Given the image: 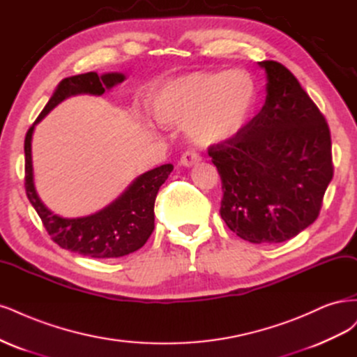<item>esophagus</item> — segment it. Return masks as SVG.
<instances>
[{
  "instance_id": "34e87169",
  "label": "esophagus",
  "mask_w": 357,
  "mask_h": 357,
  "mask_svg": "<svg viewBox=\"0 0 357 357\" xmlns=\"http://www.w3.org/2000/svg\"><path fill=\"white\" fill-rule=\"evenodd\" d=\"M202 160V157L195 153V151H192V149H190V151H185L182 154V157H181V165L182 166H187V167H190V166H194V165H197L199 162Z\"/></svg>"
}]
</instances>
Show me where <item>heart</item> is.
Returning a JSON list of instances; mask_svg holds the SVG:
<instances>
[{
	"instance_id": "b5f03b06",
	"label": "heart",
	"mask_w": 357,
	"mask_h": 357,
	"mask_svg": "<svg viewBox=\"0 0 357 357\" xmlns=\"http://www.w3.org/2000/svg\"><path fill=\"white\" fill-rule=\"evenodd\" d=\"M257 96L254 78L243 70L192 73L158 87L151 99V111L158 123L187 124L194 142L212 145L243 130Z\"/></svg>"
}]
</instances>
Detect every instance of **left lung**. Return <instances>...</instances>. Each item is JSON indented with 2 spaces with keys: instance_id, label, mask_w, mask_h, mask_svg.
I'll return each instance as SVG.
<instances>
[{
  "instance_id": "8db88e82",
  "label": "left lung",
  "mask_w": 357,
  "mask_h": 357,
  "mask_svg": "<svg viewBox=\"0 0 357 357\" xmlns=\"http://www.w3.org/2000/svg\"><path fill=\"white\" fill-rule=\"evenodd\" d=\"M267 98L238 135L209 146L222 181L221 218L250 243H280L319 216L333 176L329 126L295 75L262 61Z\"/></svg>"
}]
</instances>
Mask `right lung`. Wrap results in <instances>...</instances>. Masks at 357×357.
<instances>
[{
    "instance_id": "right-lung-1",
    "label": "right lung",
    "mask_w": 357,
    "mask_h": 357,
    "mask_svg": "<svg viewBox=\"0 0 357 357\" xmlns=\"http://www.w3.org/2000/svg\"><path fill=\"white\" fill-rule=\"evenodd\" d=\"M119 73L98 75L96 73L63 78L25 136V190L41 218L52 240L62 249L90 258H120L141 249L154 229V203L160 187L174 170L163 165L137 176L117 200L102 211L83 218H62L53 213L38 197L33 185L31 142L36 124L59 103L73 95L89 93L100 96L105 89L124 82Z\"/></svg>"
}]
</instances>
